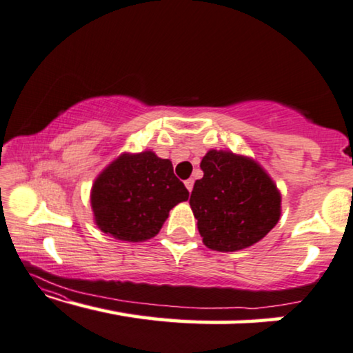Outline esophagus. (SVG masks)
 I'll use <instances>...</instances> for the list:
<instances>
[{"label":"esophagus","instance_id":"1","mask_svg":"<svg viewBox=\"0 0 353 353\" xmlns=\"http://www.w3.org/2000/svg\"><path fill=\"white\" fill-rule=\"evenodd\" d=\"M183 183H185V187H187V190H188V192H192V190H193V183H194L193 179H187V181L183 182Z\"/></svg>","mask_w":353,"mask_h":353}]
</instances>
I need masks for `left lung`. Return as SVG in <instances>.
I'll return each instance as SVG.
<instances>
[{
	"mask_svg": "<svg viewBox=\"0 0 353 353\" xmlns=\"http://www.w3.org/2000/svg\"><path fill=\"white\" fill-rule=\"evenodd\" d=\"M199 166L204 176L194 182L190 206L204 245L236 252L259 243L276 227L281 193L255 160L212 149Z\"/></svg>",
	"mask_w": 353,
	"mask_h": 353,
	"instance_id": "8db88e82",
	"label": "left lung"
}]
</instances>
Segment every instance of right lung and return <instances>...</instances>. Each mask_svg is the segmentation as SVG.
Here are the masks:
<instances>
[{"label":"right lung","instance_id":"obj_1","mask_svg":"<svg viewBox=\"0 0 353 353\" xmlns=\"http://www.w3.org/2000/svg\"><path fill=\"white\" fill-rule=\"evenodd\" d=\"M187 199L172 163L152 150L120 155L97 177L90 194L98 228L128 243L159 234L170 210Z\"/></svg>","mask_w":353,"mask_h":353}]
</instances>
